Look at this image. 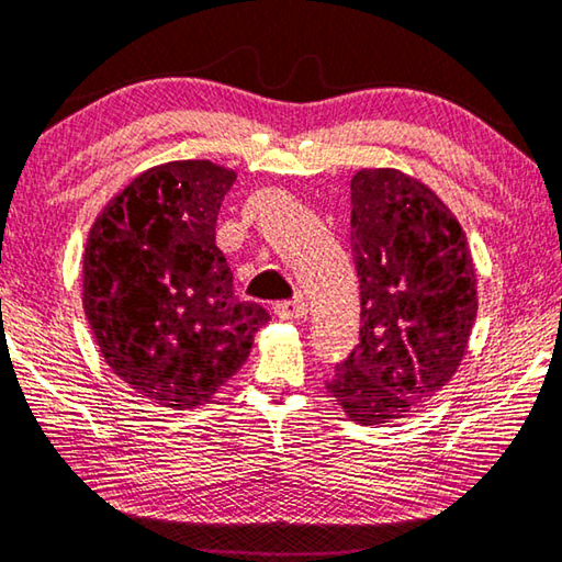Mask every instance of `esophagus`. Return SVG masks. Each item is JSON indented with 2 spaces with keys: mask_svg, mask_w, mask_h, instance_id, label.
<instances>
[{
  "mask_svg": "<svg viewBox=\"0 0 562 562\" xmlns=\"http://www.w3.org/2000/svg\"><path fill=\"white\" fill-rule=\"evenodd\" d=\"M273 311H276V316L279 318H283V321H293V318H303L308 314V308H306V301L303 299H289V301H279L273 306Z\"/></svg>",
  "mask_w": 562,
  "mask_h": 562,
  "instance_id": "esophagus-1",
  "label": "esophagus"
}]
</instances>
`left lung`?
Segmentation results:
<instances>
[{"label":"left lung","mask_w":562,"mask_h":562,"mask_svg":"<svg viewBox=\"0 0 562 562\" xmlns=\"http://www.w3.org/2000/svg\"><path fill=\"white\" fill-rule=\"evenodd\" d=\"M358 346L326 381L348 418L379 426L430 401L461 366L475 324L465 234L426 183L395 169L351 179Z\"/></svg>","instance_id":"obj_1"}]
</instances>
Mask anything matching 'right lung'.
<instances>
[{"instance_id": "obj_1", "label": "right lung", "mask_w": 562, "mask_h": 562, "mask_svg": "<svg viewBox=\"0 0 562 562\" xmlns=\"http://www.w3.org/2000/svg\"><path fill=\"white\" fill-rule=\"evenodd\" d=\"M236 173L169 161L109 201L85 251V311L109 368L156 406L209 401L244 366L269 324L238 301L216 246L221 201Z\"/></svg>"}]
</instances>
